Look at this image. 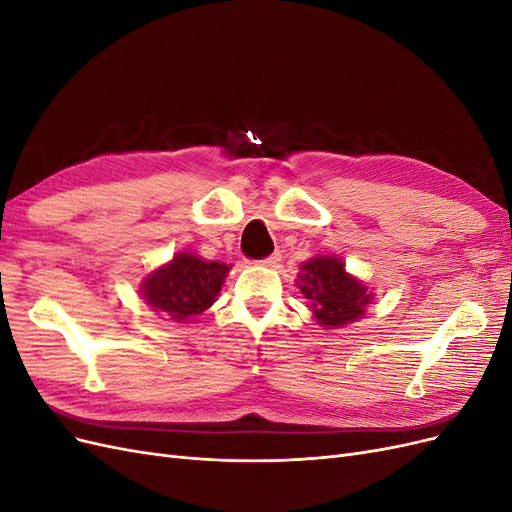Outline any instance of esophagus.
Wrapping results in <instances>:
<instances>
[{
    "label": "esophagus",
    "instance_id": "esophagus-1",
    "mask_svg": "<svg viewBox=\"0 0 512 512\" xmlns=\"http://www.w3.org/2000/svg\"><path fill=\"white\" fill-rule=\"evenodd\" d=\"M280 260H282V254H271V256H267L265 260H262L260 265H265V267H277V265H280Z\"/></svg>",
    "mask_w": 512,
    "mask_h": 512
}]
</instances>
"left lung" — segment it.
<instances>
[{"mask_svg":"<svg viewBox=\"0 0 512 512\" xmlns=\"http://www.w3.org/2000/svg\"><path fill=\"white\" fill-rule=\"evenodd\" d=\"M299 269L297 288L322 329H344L363 318L374 301L371 288L348 273L337 256H312Z\"/></svg>","mask_w":512,"mask_h":512,"instance_id":"obj_1","label":"left lung"}]
</instances>
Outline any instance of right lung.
<instances>
[{"label":"right lung","instance_id":"1","mask_svg":"<svg viewBox=\"0 0 512 512\" xmlns=\"http://www.w3.org/2000/svg\"><path fill=\"white\" fill-rule=\"evenodd\" d=\"M230 269L232 265L222 260H205L194 252H177L143 277L138 292L153 312L190 324L218 299Z\"/></svg>","mask_w":512,"mask_h":512}]
</instances>
